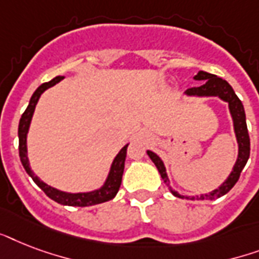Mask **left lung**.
Listing matches in <instances>:
<instances>
[{
	"instance_id": "1",
	"label": "left lung",
	"mask_w": 259,
	"mask_h": 259,
	"mask_svg": "<svg viewBox=\"0 0 259 259\" xmlns=\"http://www.w3.org/2000/svg\"><path fill=\"white\" fill-rule=\"evenodd\" d=\"M196 80H204V83L199 87H191L185 91L187 95H197V97H209V95H215V97H221L223 101L229 102L230 111L233 115L234 119V129H235V134H237L238 146H239V153H238V160L234 165L233 172L230 173L229 179L223 183L218 189H213L212 192H209L208 195H201L200 197H192V199H200V200H213L218 197L223 196L229 192L230 189L233 188L234 185L237 184V181L239 180L242 169L245 168L246 162L249 160L250 156V137L249 132H247V125H246V114L243 105H242L241 99L237 97V94L234 93L233 87L230 86L229 83L223 80L222 78H218L217 75L208 74L204 71H199L197 75L195 76ZM148 156L150 160L154 162V165L157 166L158 172L161 175L162 180L165 181V184L168 185L170 192L177 197H183V199H189L188 196H181L180 193H177L176 191H173L170 188L169 181H168V176H166L165 166L162 164L157 154L148 150Z\"/></svg>"
}]
</instances>
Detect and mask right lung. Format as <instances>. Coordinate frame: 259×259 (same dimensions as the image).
<instances>
[{
	"label": "right lung",
	"mask_w": 259,
	"mask_h": 259,
	"mask_svg": "<svg viewBox=\"0 0 259 259\" xmlns=\"http://www.w3.org/2000/svg\"><path fill=\"white\" fill-rule=\"evenodd\" d=\"M64 76H56L48 83H42L41 86L38 87L33 93L32 98H30L29 105L26 107V110L22 113L21 118H20V123H18V154H20V160L22 162V166L25 168L26 173L32 177V180L44 191L47 196L51 197L52 200H55L59 204L71 205V207H87V205H94L103 203V201L111 200L115 195H117L119 185L122 181V175H123V168H125V158H126V150H127V145H125L121 149V152L117 154V157L114 158L113 165H111V170L109 173V177L106 180V184L98 191L87 193H67L62 192L59 189H55L50 185H47L46 183H42L36 175H34L29 168V162H28V157H26V133L29 129L30 119L33 115L34 107L37 105V101L40 95H41L47 89L55 86L56 83H59Z\"/></svg>",
	"instance_id": "add662e5"
}]
</instances>
